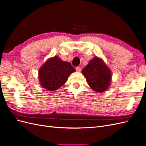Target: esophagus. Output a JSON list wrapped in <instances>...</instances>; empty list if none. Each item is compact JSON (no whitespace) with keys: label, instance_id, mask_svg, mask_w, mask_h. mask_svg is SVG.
<instances>
[{"label":"esophagus","instance_id":"1","mask_svg":"<svg viewBox=\"0 0 146 146\" xmlns=\"http://www.w3.org/2000/svg\"><path fill=\"white\" fill-rule=\"evenodd\" d=\"M76 70L77 72H80L81 70H82V68H80V67H77L76 68Z\"/></svg>","mask_w":146,"mask_h":146}]
</instances>
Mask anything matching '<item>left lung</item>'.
Wrapping results in <instances>:
<instances>
[{
	"label": "left lung",
	"mask_w": 146,
	"mask_h": 146,
	"mask_svg": "<svg viewBox=\"0 0 146 146\" xmlns=\"http://www.w3.org/2000/svg\"><path fill=\"white\" fill-rule=\"evenodd\" d=\"M82 73L86 78L88 85L97 92L105 91L111 85V70L104 60L98 56H94L90 61Z\"/></svg>",
	"instance_id": "obj_1"
}]
</instances>
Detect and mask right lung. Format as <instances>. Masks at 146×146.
Returning <instances> with one entry per match:
<instances>
[{
  "instance_id": "add662e5",
  "label": "right lung",
  "mask_w": 146,
  "mask_h": 146,
  "mask_svg": "<svg viewBox=\"0 0 146 146\" xmlns=\"http://www.w3.org/2000/svg\"><path fill=\"white\" fill-rule=\"evenodd\" d=\"M74 72L76 69L70 63L55 56L48 58L39 68V84L45 90L54 91L62 86Z\"/></svg>"
}]
</instances>
